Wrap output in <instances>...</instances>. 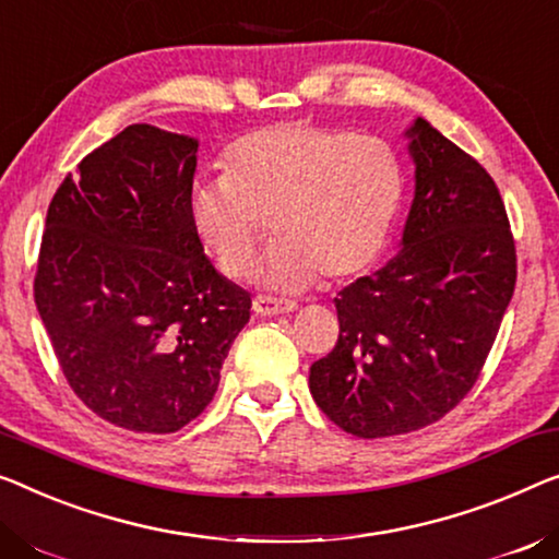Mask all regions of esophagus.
<instances>
[{"label": "esophagus", "instance_id": "1", "mask_svg": "<svg viewBox=\"0 0 559 559\" xmlns=\"http://www.w3.org/2000/svg\"><path fill=\"white\" fill-rule=\"evenodd\" d=\"M253 311L261 316L288 313V311H296V301H288V298H276V296H255Z\"/></svg>", "mask_w": 559, "mask_h": 559}]
</instances>
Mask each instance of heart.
Listing matches in <instances>:
<instances>
[{
    "label": "heart",
    "mask_w": 559,
    "mask_h": 559,
    "mask_svg": "<svg viewBox=\"0 0 559 559\" xmlns=\"http://www.w3.org/2000/svg\"><path fill=\"white\" fill-rule=\"evenodd\" d=\"M406 198L404 163L381 138L319 122H281L246 132L223 153V175L190 190L200 243L228 278L253 271L276 233L263 276L304 288L323 276L348 283L379 263Z\"/></svg>",
    "instance_id": "b5f03b06"
}]
</instances>
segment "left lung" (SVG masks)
<instances>
[{"label": "left lung", "instance_id": "left-lung-1", "mask_svg": "<svg viewBox=\"0 0 559 559\" xmlns=\"http://www.w3.org/2000/svg\"><path fill=\"white\" fill-rule=\"evenodd\" d=\"M414 203L402 251L333 298L338 341L313 361L319 409L359 439L439 421L477 384L518 283V251L492 175L416 120Z\"/></svg>", "mask_w": 559, "mask_h": 559}]
</instances>
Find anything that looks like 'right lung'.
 <instances>
[{
  "label": "right lung",
  "instance_id": "obj_1",
  "mask_svg": "<svg viewBox=\"0 0 559 559\" xmlns=\"http://www.w3.org/2000/svg\"><path fill=\"white\" fill-rule=\"evenodd\" d=\"M198 140L130 124L49 203L35 304L87 409L170 435L211 404L251 296L213 269L188 213Z\"/></svg>",
  "mask_w": 559,
  "mask_h": 559
}]
</instances>
